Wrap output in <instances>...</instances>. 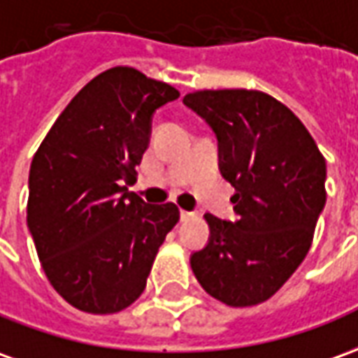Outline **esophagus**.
<instances>
[{
    "instance_id": "obj_1",
    "label": "esophagus",
    "mask_w": 358,
    "mask_h": 358,
    "mask_svg": "<svg viewBox=\"0 0 358 358\" xmlns=\"http://www.w3.org/2000/svg\"><path fill=\"white\" fill-rule=\"evenodd\" d=\"M179 216H181V222H185V220H191V218H193V216H194V212L181 210V212H179Z\"/></svg>"
}]
</instances>
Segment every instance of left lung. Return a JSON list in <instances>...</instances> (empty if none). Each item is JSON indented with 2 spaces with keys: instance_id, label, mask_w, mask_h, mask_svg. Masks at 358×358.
I'll list each match as a JSON object with an SVG mask.
<instances>
[{
  "instance_id": "left-lung-1",
  "label": "left lung",
  "mask_w": 358,
  "mask_h": 358,
  "mask_svg": "<svg viewBox=\"0 0 358 358\" xmlns=\"http://www.w3.org/2000/svg\"><path fill=\"white\" fill-rule=\"evenodd\" d=\"M183 103L218 140L238 220L204 214L208 243L191 253L201 287L228 306L265 302L292 277L325 206V159L298 117L267 93L196 91Z\"/></svg>"
}]
</instances>
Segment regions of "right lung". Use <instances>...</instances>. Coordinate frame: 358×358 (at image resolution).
<instances>
[{
  "label": "right lung",
  "instance_id": "right-lung-1",
  "mask_svg": "<svg viewBox=\"0 0 358 358\" xmlns=\"http://www.w3.org/2000/svg\"><path fill=\"white\" fill-rule=\"evenodd\" d=\"M177 97L134 68H110L70 101L34 154L27 226L54 290L81 312L130 306L179 220L173 203L148 204L128 191L154 113Z\"/></svg>",
  "mask_w": 358,
  "mask_h": 358
}]
</instances>
